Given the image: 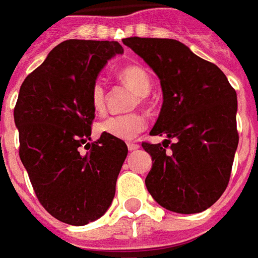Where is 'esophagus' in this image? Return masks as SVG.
I'll list each match as a JSON object with an SVG mask.
<instances>
[{
	"instance_id": "1",
	"label": "esophagus",
	"mask_w": 258,
	"mask_h": 258,
	"mask_svg": "<svg viewBox=\"0 0 258 258\" xmlns=\"http://www.w3.org/2000/svg\"><path fill=\"white\" fill-rule=\"evenodd\" d=\"M127 148H128V151H137L138 148H140V145L138 144H135V142H130V144H127Z\"/></svg>"
}]
</instances>
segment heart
I'll use <instances>...</instances> for the list:
<instances>
[{"label":"heart","mask_w":258,"mask_h":258,"mask_svg":"<svg viewBox=\"0 0 258 258\" xmlns=\"http://www.w3.org/2000/svg\"><path fill=\"white\" fill-rule=\"evenodd\" d=\"M118 77L130 85L140 95V99H145L151 91V77L145 69L141 66H127L120 70ZM91 106L96 113H103L106 109V92L101 81H95L90 91ZM146 127V118L140 113L118 114L105 118L98 123L96 128L99 133L112 135L121 141L134 140Z\"/></svg>","instance_id":"1"}]
</instances>
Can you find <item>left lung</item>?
<instances>
[{
  "instance_id": "8db88e82",
  "label": "left lung",
  "mask_w": 258,
  "mask_h": 258,
  "mask_svg": "<svg viewBox=\"0 0 258 258\" xmlns=\"http://www.w3.org/2000/svg\"><path fill=\"white\" fill-rule=\"evenodd\" d=\"M123 44L151 66L163 91L151 135H167L168 140L163 145L142 142L153 162L146 188L174 213L209 209L227 188L238 148L236 91L216 64L177 40L130 37ZM170 139L174 144L168 151Z\"/></svg>"
}]
</instances>
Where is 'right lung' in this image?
Returning a JSON list of instances; mask_svg holds the SVG:
<instances>
[{
	"mask_svg": "<svg viewBox=\"0 0 258 258\" xmlns=\"http://www.w3.org/2000/svg\"><path fill=\"white\" fill-rule=\"evenodd\" d=\"M117 41L68 40L48 53L20 87L14 110L19 156L40 203L56 220L85 225L112 205L128 149L103 134L91 141L90 91ZM90 149L83 154L81 146Z\"/></svg>",
	"mask_w": 258,
	"mask_h": 258,
	"instance_id": "add662e5",
	"label": "right lung"
}]
</instances>
